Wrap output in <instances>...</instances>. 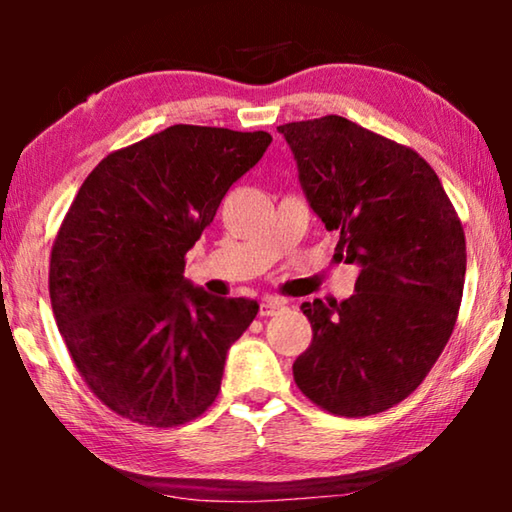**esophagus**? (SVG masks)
<instances>
[{
  "label": "esophagus",
  "instance_id": "obj_1",
  "mask_svg": "<svg viewBox=\"0 0 512 512\" xmlns=\"http://www.w3.org/2000/svg\"><path fill=\"white\" fill-rule=\"evenodd\" d=\"M282 309H284V302L277 300V298H266V300L259 302V316H273Z\"/></svg>",
  "mask_w": 512,
  "mask_h": 512
}]
</instances>
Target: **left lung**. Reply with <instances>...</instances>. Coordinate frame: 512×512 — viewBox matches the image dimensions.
Returning a JSON list of instances; mask_svg holds the SVG:
<instances>
[{
    "instance_id": "8db88e82",
    "label": "left lung",
    "mask_w": 512,
    "mask_h": 512,
    "mask_svg": "<svg viewBox=\"0 0 512 512\" xmlns=\"http://www.w3.org/2000/svg\"><path fill=\"white\" fill-rule=\"evenodd\" d=\"M334 257L359 266L348 300L302 302L309 348L293 379L320 409L375 415L406 400L454 332L465 282V232L420 153L327 115L277 126Z\"/></svg>"
}]
</instances>
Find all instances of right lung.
Returning <instances> with one entry per match:
<instances>
[{
  "mask_svg": "<svg viewBox=\"0 0 512 512\" xmlns=\"http://www.w3.org/2000/svg\"><path fill=\"white\" fill-rule=\"evenodd\" d=\"M271 140L169 126L106 155L69 205L51 248V309L79 375L121 418L180 427L219 395L225 354L259 305L196 289L185 255Z\"/></svg>",
  "mask_w": 512,
  "mask_h": 512,
  "instance_id": "add662e5",
  "label": "right lung"
}]
</instances>
